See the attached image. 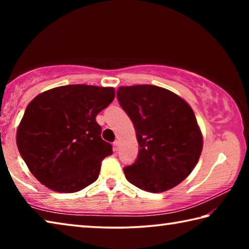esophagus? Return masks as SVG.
<instances>
[{"instance_id": "1", "label": "esophagus", "mask_w": 249, "mask_h": 249, "mask_svg": "<svg viewBox=\"0 0 249 249\" xmlns=\"http://www.w3.org/2000/svg\"><path fill=\"white\" fill-rule=\"evenodd\" d=\"M113 147H114V150H119L120 148V142L119 141H115L113 142Z\"/></svg>"}]
</instances>
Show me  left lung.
<instances>
[{"label": "left lung", "instance_id": "8db88e82", "mask_svg": "<svg viewBox=\"0 0 249 249\" xmlns=\"http://www.w3.org/2000/svg\"><path fill=\"white\" fill-rule=\"evenodd\" d=\"M117 100L136 130V161L124 168L126 179L147 192L178 185L195 169L203 140L192 108L163 88L120 87Z\"/></svg>", "mask_w": 249, "mask_h": 249}]
</instances>
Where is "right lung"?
<instances>
[{"instance_id":"right-lung-1","label":"right lung","mask_w":249,"mask_h":249,"mask_svg":"<svg viewBox=\"0 0 249 249\" xmlns=\"http://www.w3.org/2000/svg\"><path fill=\"white\" fill-rule=\"evenodd\" d=\"M114 96L113 88L69 84L45 91L27 105L16 144L40 183L72 193L98 179L112 145L101 137L95 117Z\"/></svg>"}]
</instances>
